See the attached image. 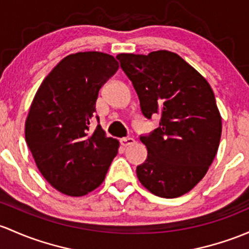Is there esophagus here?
<instances>
[{
	"mask_svg": "<svg viewBox=\"0 0 249 249\" xmlns=\"http://www.w3.org/2000/svg\"><path fill=\"white\" fill-rule=\"evenodd\" d=\"M120 143H122L123 146H129L135 143V140L131 137H125V138H122V140H120Z\"/></svg>",
	"mask_w": 249,
	"mask_h": 249,
	"instance_id": "1",
	"label": "esophagus"
}]
</instances>
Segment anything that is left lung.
<instances>
[{
    "label": "left lung",
    "instance_id": "1",
    "mask_svg": "<svg viewBox=\"0 0 249 249\" xmlns=\"http://www.w3.org/2000/svg\"><path fill=\"white\" fill-rule=\"evenodd\" d=\"M143 116L160 114V126L140 140L148 158L137 166L138 180L153 195L177 198L190 192L213 163L222 118L210 85L174 52L119 53Z\"/></svg>",
    "mask_w": 249,
    "mask_h": 249
}]
</instances>
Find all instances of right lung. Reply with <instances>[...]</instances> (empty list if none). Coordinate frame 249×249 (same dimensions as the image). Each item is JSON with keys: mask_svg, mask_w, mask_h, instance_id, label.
I'll use <instances>...</instances> for the list:
<instances>
[{"mask_svg": "<svg viewBox=\"0 0 249 249\" xmlns=\"http://www.w3.org/2000/svg\"><path fill=\"white\" fill-rule=\"evenodd\" d=\"M118 68L103 52L69 54L36 93L26 142L46 181L63 195L81 197L100 186L118 154L119 142L106 137L100 125L89 132L99 90Z\"/></svg>", "mask_w": 249, "mask_h": 249, "instance_id": "add662e5", "label": "right lung"}]
</instances>
